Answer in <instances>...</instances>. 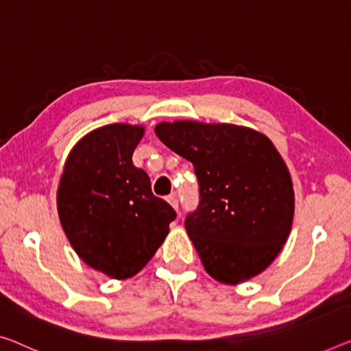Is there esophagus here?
Instances as JSON below:
<instances>
[{"label":"esophagus","mask_w":351,"mask_h":351,"mask_svg":"<svg viewBox=\"0 0 351 351\" xmlns=\"http://www.w3.org/2000/svg\"><path fill=\"white\" fill-rule=\"evenodd\" d=\"M168 202L171 204L172 207H174V208L177 210V212H179V201H177L176 194H169V196H168Z\"/></svg>","instance_id":"esophagus-1"}]
</instances>
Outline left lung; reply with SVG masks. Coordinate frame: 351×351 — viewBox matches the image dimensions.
Returning a JSON list of instances; mask_svg holds the SVG:
<instances>
[{"label": "left lung", "mask_w": 351, "mask_h": 351, "mask_svg": "<svg viewBox=\"0 0 351 351\" xmlns=\"http://www.w3.org/2000/svg\"><path fill=\"white\" fill-rule=\"evenodd\" d=\"M160 141L191 161L199 204L185 218L210 276L239 284L279 254L293 219L289 169L262 133L230 123L161 122Z\"/></svg>", "instance_id": "1"}]
</instances>
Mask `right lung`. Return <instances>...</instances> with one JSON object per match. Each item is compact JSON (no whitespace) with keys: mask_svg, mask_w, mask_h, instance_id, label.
Returning <instances> with one entry per match:
<instances>
[{"mask_svg":"<svg viewBox=\"0 0 351 351\" xmlns=\"http://www.w3.org/2000/svg\"><path fill=\"white\" fill-rule=\"evenodd\" d=\"M143 133V127L111 123L86 134L70 152L58 190L59 219L73 250L114 279L143 269L177 215L133 165Z\"/></svg>","mask_w":351,"mask_h":351,"instance_id":"obj_1","label":"right lung"}]
</instances>
